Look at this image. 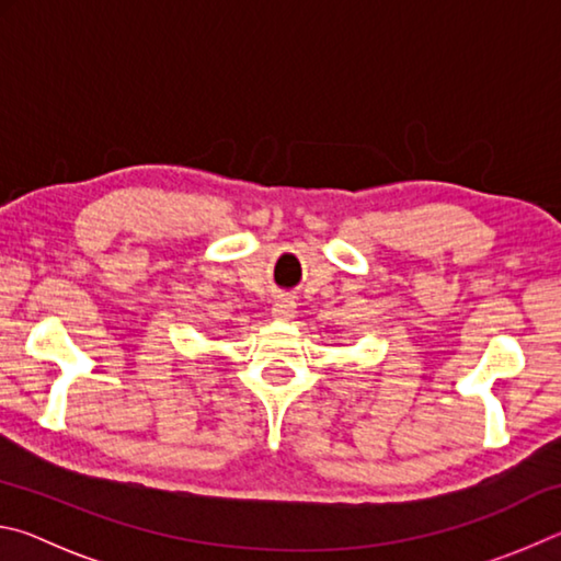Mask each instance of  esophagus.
<instances>
[{"mask_svg":"<svg viewBox=\"0 0 561 561\" xmlns=\"http://www.w3.org/2000/svg\"><path fill=\"white\" fill-rule=\"evenodd\" d=\"M294 311H297V304H294L291 299H277L272 304V317L274 319L287 321V319L294 317Z\"/></svg>","mask_w":561,"mask_h":561,"instance_id":"1","label":"esophagus"}]
</instances>
